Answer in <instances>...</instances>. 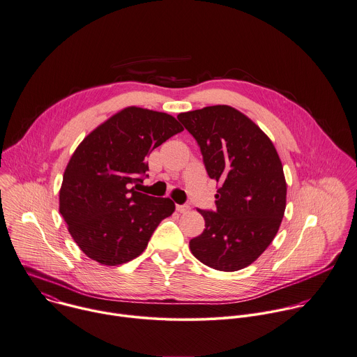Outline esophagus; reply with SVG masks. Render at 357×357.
Listing matches in <instances>:
<instances>
[{
	"label": "esophagus",
	"mask_w": 357,
	"mask_h": 357,
	"mask_svg": "<svg viewBox=\"0 0 357 357\" xmlns=\"http://www.w3.org/2000/svg\"><path fill=\"white\" fill-rule=\"evenodd\" d=\"M189 210H190V207L186 204H176V211H179V213H188Z\"/></svg>",
	"instance_id": "obj_1"
}]
</instances>
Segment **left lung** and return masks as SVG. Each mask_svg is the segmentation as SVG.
Returning a JSON list of instances; mask_svg holds the SVG:
<instances>
[{
  "label": "left lung",
  "mask_w": 357,
  "mask_h": 357,
  "mask_svg": "<svg viewBox=\"0 0 357 357\" xmlns=\"http://www.w3.org/2000/svg\"><path fill=\"white\" fill-rule=\"evenodd\" d=\"M197 140L207 174L220 185L215 211L197 210L206 229L189 242L192 255L218 271L256 261L274 241L287 207V181L271 139L243 112L211 105L181 112Z\"/></svg>",
  "instance_id": "8db88e82"
}]
</instances>
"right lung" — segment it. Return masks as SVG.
I'll return each mask as SVG.
<instances>
[{
  "label": "right lung",
  "mask_w": 357,
  "mask_h": 357,
  "mask_svg": "<svg viewBox=\"0 0 357 357\" xmlns=\"http://www.w3.org/2000/svg\"><path fill=\"white\" fill-rule=\"evenodd\" d=\"M169 114L126 107L93 129L73 151L59 189V213L80 250L102 266L140 256L158 224L175 211L168 197L132 188L147 157L182 132Z\"/></svg>",
  "instance_id": "1"
}]
</instances>
